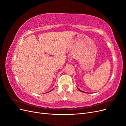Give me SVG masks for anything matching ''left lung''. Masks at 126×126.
Returning <instances> with one entry per match:
<instances>
[{"mask_svg": "<svg viewBox=\"0 0 126 126\" xmlns=\"http://www.w3.org/2000/svg\"><path fill=\"white\" fill-rule=\"evenodd\" d=\"M78 88V89L80 91H81V92H83V93H85V92H83V91H82V90H80L79 88Z\"/></svg>", "mask_w": 126, "mask_h": 126, "instance_id": "left-lung-1", "label": "left lung"}]
</instances>
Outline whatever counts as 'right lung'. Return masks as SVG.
<instances>
[{
  "label": "right lung",
  "mask_w": 126,
  "mask_h": 126,
  "mask_svg": "<svg viewBox=\"0 0 126 126\" xmlns=\"http://www.w3.org/2000/svg\"><path fill=\"white\" fill-rule=\"evenodd\" d=\"M52 90H53V89H52V90H50V91H52ZM50 91H49V92H50Z\"/></svg>",
  "instance_id": "right-lung-1"
}]
</instances>
